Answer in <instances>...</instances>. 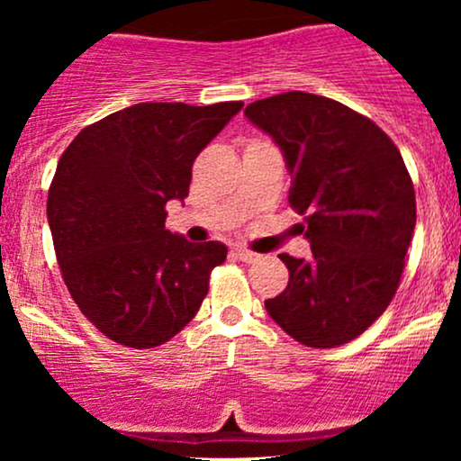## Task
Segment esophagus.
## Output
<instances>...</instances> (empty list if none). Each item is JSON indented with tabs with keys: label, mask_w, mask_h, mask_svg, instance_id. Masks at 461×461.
<instances>
[{
	"label": "esophagus",
	"mask_w": 461,
	"mask_h": 461,
	"mask_svg": "<svg viewBox=\"0 0 461 461\" xmlns=\"http://www.w3.org/2000/svg\"><path fill=\"white\" fill-rule=\"evenodd\" d=\"M236 251V256H238V260H242L245 264H253V262H258L260 260V253H256V251H249V249H245V247H236L234 249Z\"/></svg>",
	"instance_id": "esophagus-1"
}]
</instances>
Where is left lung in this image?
Masks as SVG:
<instances>
[{
	"mask_svg": "<svg viewBox=\"0 0 461 461\" xmlns=\"http://www.w3.org/2000/svg\"><path fill=\"white\" fill-rule=\"evenodd\" d=\"M245 114L284 151L290 208L312 245L308 260L279 256L290 279L267 312L301 345H347L384 314L403 275L416 194L401 151L368 116L321 95H273Z\"/></svg>",
	"mask_w": 461,
	"mask_h": 461,
	"instance_id": "left-lung-1",
	"label": "left lung"
}]
</instances>
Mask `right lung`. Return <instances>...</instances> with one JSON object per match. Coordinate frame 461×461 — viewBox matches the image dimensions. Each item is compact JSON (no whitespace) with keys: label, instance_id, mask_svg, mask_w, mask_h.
I'll list each match as a JSON object with an SVG mask.
<instances>
[{"label":"right lung","instance_id":"right-lung-1","mask_svg":"<svg viewBox=\"0 0 461 461\" xmlns=\"http://www.w3.org/2000/svg\"><path fill=\"white\" fill-rule=\"evenodd\" d=\"M240 108L136 104L84 128L58 160L47 194L56 260L110 340L160 347L201 308L227 247L171 234L164 208L188 197L194 158Z\"/></svg>","mask_w":461,"mask_h":461}]
</instances>
